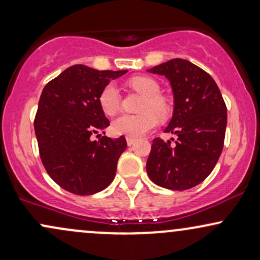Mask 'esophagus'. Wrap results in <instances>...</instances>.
Segmentation results:
<instances>
[{"mask_svg": "<svg viewBox=\"0 0 260 260\" xmlns=\"http://www.w3.org/2000/svg\"><path fill=\"white\" fill-rule=\"evenodd\" d=\"M126 140H127V144L129 145H133L134 142H136V138H133V137H126Z\"/></svg>", "mask_w": 260, "mask_h": 260, "instance_id": "obj_1", "label": "esophagus"}]
</instances>
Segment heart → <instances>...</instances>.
Returning a JSON list of instances; mask_svg holds the SVG:
<instances>
[{
	"label": "heart",
	"instance_id": "1",
	"mask_svg": "<svg viewBox=\"0 0 260 260\" xmlns=\"http://www.w3.org/2000/svg\"><path fill=\"white\" fill-rule=\"evenodd\" d=\"M128 84L136 91L144 95L139 115H120L112 121L111 131L116 136L140 137L156 126L160 120H165L171 112L168 100L161 96L160 85L149 77H134ZM99 104L106 115H113L121 106V95L117 86L112 83L105 85L99 95Z\"/></svg>",
	"mask_w": 260,
	"mask_h": 260
}]
</instances>
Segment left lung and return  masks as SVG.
<instances>
[{"label": "left lung", "mask_w": 260, "mask_h": 260, "mask_svg": "<svg viewBox=\"0 0 260 260\" xmlns=\"http://www.w3.org/2000/svg\"><path fill=\"white\" fill-rule=\"evenodd\" d=\"M148 72L165 76L171 84L174 115L165 132L177 136L175 144L153 140L148 176L168 189H189L210 175L221 155L228 124L225 101L215 80L187 59H170Z\"/></svg>", "instance_id": "1"}]
</instances>
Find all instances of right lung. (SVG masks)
Here are the masks:
<instances>
[{
	"label": "right lung",
	"instance_id": "1",
	"mask_svg": "<svg viewBox=\"0 0 260 260\" xmlns=\"http://www.w3.org/2000/svg\"><path fill=\"white\" fill-rule=\"evenodd\" d=\"M127 71H98L83 64L67 68L45 85L34 121L45 170L59 187L90 196L113 181L117 161L126 150L123 136H104L110 126L99 104L103 88Z\"/></svg>",
	"mask_w": 260,
	"mask_h": 260
}]
</instances>
